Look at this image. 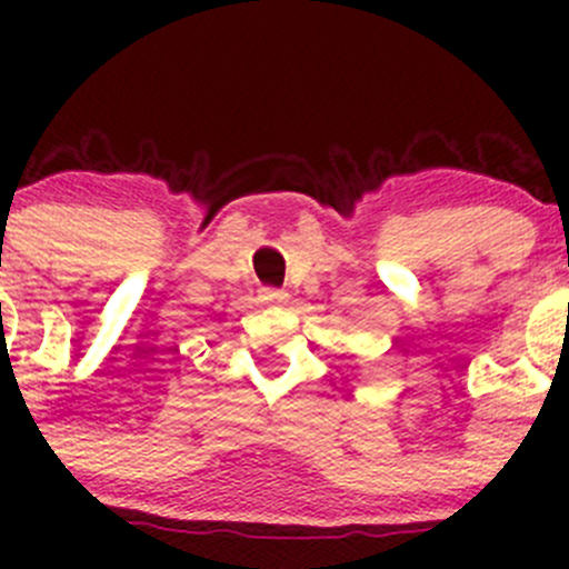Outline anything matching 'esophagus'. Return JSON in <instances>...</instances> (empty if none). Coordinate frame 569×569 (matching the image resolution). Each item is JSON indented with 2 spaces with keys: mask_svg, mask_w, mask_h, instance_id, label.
I'll use <instances>...</instances> for the list:
<instances>
[{
  "mask_svg": "<svg viewBox=\"0 0 569 569\" xmlns=\"http://www.w3.org/2000/svg\"><path fill=\"white\" fill-rule=\"evenodd\" d=\"M261 302H267V306H283V302H289V295L283 289H263Z\"/></svg>",
  "mask_w": 569,
  "mask_h": 569,
  "instance_id": "34e87169",
  "label": "esophagus"
}]
</instances>
